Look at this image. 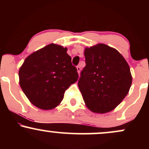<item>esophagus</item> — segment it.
<instances>
[{
	"instance_id": "esophagus-1",
	"label": "esophagus",
	"mask_w": 149,
	"mask_h": 149,
	"mask_svg": "<svg viewBox=\"0 0 149 149\" xmlns=\"http://www.w3.org/2000/svg\"><path fill=\"white\" fill-rule=\"evenodd\" d=\"M80 70H81V68H80V66H77V71H78V74H80Z\"/></svg>"
}]
</instances>
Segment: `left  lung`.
<instances>
[{"label":"left lung","mask_w":149,"mask_h":149,"mask_svg":"<svg viewBox=\"0 0 149 149\" xmlns=\"http://www.w3.org/2000/svg\"><path fill=\"white\" fill-rule=\"evenodd\" d=\"M86 65L78 85L87 107L97 113L113 110L127 95L132 78L118 51L105 44L85 49Z\"/></svg>","instance_id":"1"}]
</instances>
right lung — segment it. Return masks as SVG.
<instances>
[{
	"instance_id": "add662e5",
	"label": "right lung",
	"mask_w": 149,
	"mask_h": 149,
	"mask_svg": "<svg viewBox=\"0 0 149 149\" xmlns=\"http://www.w3.org/2000/svg\"><path fill=\"white\" fill-rule=\"evenodd\" d=\"M67 48L49 44L26 58L19 71V84L34 106L49 110L60 104L65 91L78 78Z\"/></svg>"
}]
</instances>
